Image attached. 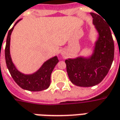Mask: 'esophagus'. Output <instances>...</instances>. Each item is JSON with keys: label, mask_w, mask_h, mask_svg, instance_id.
Masks as SVG:
<instances>
[{"label": "esophagus", "mask_w": 120, "mask_h": 120, "mask_svg": "<svg viewBox=\"0 0 120 120\" xmlns=\"http://www.w3.org/2000/svg\"><path fill=\"white\" fill-rule=\"evenodd\" d=\"M62 55H64V53H63V52L62 53Z\"/></svg>", "instance_id": "34e87169"}]
</instances>
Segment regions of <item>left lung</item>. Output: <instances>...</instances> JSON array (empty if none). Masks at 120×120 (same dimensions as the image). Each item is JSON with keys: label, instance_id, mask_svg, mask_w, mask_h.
I'll use <instances>...</instances> for the list:
<instances>
[{"label": "left lung", "instance_id": "1", "mask_svg": "<svg viewBox=\"0 0 120 120\" xmlns=\"http://www.w3.org/2000/svg\"><path fill=\"white\" fill-rule=\"evenodd\" d=\"M98 32L92 55L65 60L70 80L80 87H90L100 83L111 68L114 56V43L110 28L100 15L90 13Z\"/></svg>", "mask_w": 120, "mask_h": 120}]
</instances>
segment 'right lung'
<instances>
[{
  "label": "right lung",
  "mask_w": 120,
  "mask_h": 120,
  "mask_svg": "<svg viewBox=\"0 0 120 120\" xmlns=\"http://www.w3.org/2000/svg\"><path fill=\"white\" fill-rule=\"evenodd\" d=\"M20 20L21 19L16 21L14 26L9 30L7 35L5 47V60L6 66L11 76L20 88L32 92L42 91L47 89L50 86L51 74L59 60L57 56L53 57L45 62L41 68L32 74H24L19 72L16 68L11 59L10 54V42L11 33L14 29V27Z\"/></svg>",
  "instance_id": "right-lung-1"
}]
</instances>
